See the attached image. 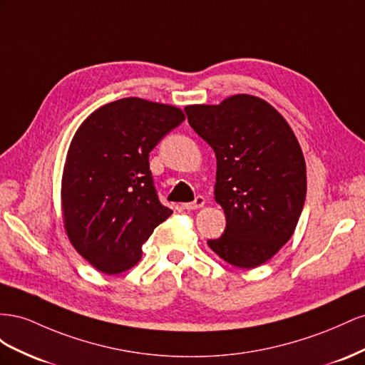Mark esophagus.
<instances>
[{"mask_svg": "<svg viewBox=\"0 0 365 365\" xmlns=\"http://www.w3.org/2000/svg\"><path fill=\"white\" fill-rule=\"evenodd\" d=\"M205 203H206L205 197H203V195H197L194 202H191V203H183L182 206H183V210L191 211V210H197V207H202Z\"/></svg>", "mask_w": 365, "mask_h": 365, "instance_id": "1", "label": "esophagus"}]
</instances>
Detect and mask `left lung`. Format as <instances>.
Masks as SVG:
<instances>
[{
	"label": "left lung",
	"instance_id": "obj_1",
	"mask_svg": "<svg viewBox=\"0 0 365 365\" xmlns=\"http://www.w3.org/2000/svg\"><path fill=\"white\" fill-rule=\"evenodd\" d=\"M217 158L214 199L225 234L207 246L226 263L254 269L294 235L306 199V160L290 125L262 98L234 95L185 107Z\"/></svg>",
	"mask_w": 365,
	"mask_h": 365
}]
</instances>
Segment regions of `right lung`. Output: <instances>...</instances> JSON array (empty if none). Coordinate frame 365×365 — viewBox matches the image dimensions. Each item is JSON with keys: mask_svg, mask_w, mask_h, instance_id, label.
<instances>
[{"mask_svg": "<svg viewBox=\"0 0 365 365\" xmlns=\"http://www.w3.org/2000/svg\"><path fill=\"white\" fill-rule=\"evenodd\" d=\"M185 120L180 108L140 98L102 106L79 125L61 182L66 234L107 275L139 263L142 245L173 214L155 194L150 153Z\"/></svg>", "mask_w": 365, "mask_h": 365, "instance_id": "right-lung-1", "label": "right lung"}]
</instances>
